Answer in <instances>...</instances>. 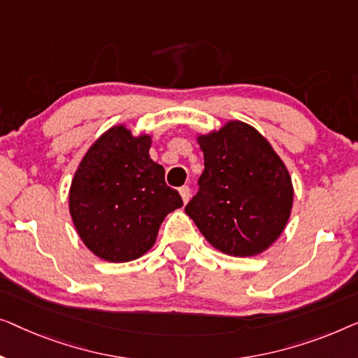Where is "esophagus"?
<instances>
[{
    "instance_id": "obj_1",
    "label": "esophagus",
    "mask_w": 358,
    "mask_h": 358,
    "mask_svg": "<svg viewBox=\"0 0 358 358\" xmlns=\"http://www.w3.org/2000/svg\"><path fill=\"white\" fill-rule=\"evenodd\" d=\"M180 191V194H181V199H183V203L186 204L189 201V194H191V189H189V186H186V185H183L181 186V188L178 189Z\"/></svg>"
}]
</instances>
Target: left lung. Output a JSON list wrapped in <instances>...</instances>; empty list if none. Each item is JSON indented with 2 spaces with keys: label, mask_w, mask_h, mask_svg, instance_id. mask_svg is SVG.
Listing matches in <instances>:
<instances>
[{
  "label": "left lung",
  "mask_w": 358,
  "mask_h": 358,
  "mask_svg": "<svg viewBox=\"0 0 358 358\" xmlns=\"http://www.w3.org/2000/svg\"><path fill=\"white\" fill-rule=\"evenodd\" d=\"M198 141L204 172L185 213L222 253H261L278 240L290 215L294 188L284 162L258 131L241 122Z\"/></svg>",
  "instance_id": "1"
}]
</instances>
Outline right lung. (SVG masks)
<instances>
[{
  "mask_svg": "<svg viewBox=\"0 0 358 358\" xmlns=\"http://www.w3.org/2000/svg\"><path fill=\"white\" fill-rule=\"evenodd\" d=\"M149 136L108 129L84 155L69 189V213L85 246L99 258L127 263L157 238L165 215L183 206L149 157Z\"/></svg>",
  "mask_w": 358,
  "mask_h": 358,
  "instance_id": "add662e5",
  "label": "right lung"
}]
</instances>
